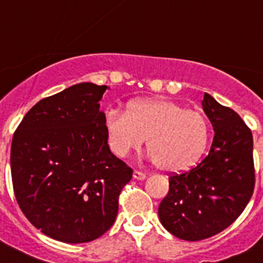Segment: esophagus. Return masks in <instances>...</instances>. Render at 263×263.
I'll return each instance as SVG.
<instances>
[{"label":"esophagus","mask_w":263,"mask_h":263,"mask_svg":"<svg viewBox=\"0 0 263 263\" xmlns=\"http://www.w3.org/2000/svg\"><path fill=\"white\" fill-rule=\"evenodd\" d=\"M133 178L137 179V180H143V179H146V174L145 173H141V171H134L133 173Z\"/></svg>","instance_id":"esophagus-1"}]
</instances>
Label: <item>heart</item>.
Here are the masks:
<instances>
[{"label":"heart","mask_w":263,"mask_h":263,"mask_svg":"<svg viewBox=\"0 0 263 263\" xmlns=\"http://www.w3.org/2000/svg\"><path fill=\"white\" fill-rule=\"evenodd\" d=\"M105 129L111 152L124 158L147 138L155 164L163 171L190 168L203 155L210 138L205 116L166 97L136 100L127 111L109 109Z\"/></svg>","instance_id":"1"}]
</instances>
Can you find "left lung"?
Returning a JSON list of instances; mask_svg holds the SVG:
<instances>
[{
    "instance_id": "8db88e82",
    "label": "left lung",
    "mask_w": 263,
    "mask_h": 263,
    "mask_svg": "<svg viewBox=\"0 0 263 263\" xmlns=\"http://www.w3.org/2000/svg\"><path fill=\"white\" fill-rule=\"evenodd\" d=\"M203 110L215 130L211 150L196 167L168 178L158 208L171 234L185 241L210 238L242 213L254 191L253 136L233 109L204 93Z\"/></svg>"
}]
</instances>
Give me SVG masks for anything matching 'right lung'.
<instances>
[{"instance_id": "obj_1", "label": "right lung", "mask_w": 263, "mask_h": 263, "mask_svg": "<svg viewBox=\"0 0 263 263\" xmlns=\"http://www.w3.org/2000/svg\"><path fill=\"white\" fill-rule=\"evenodd\" d=\"M106 85L80 83L46 97L21 121L10 167L23 215L53 240L89 242L113 225L133 170L111 154L100 100Z\"/></svg>"}]
</instances>
